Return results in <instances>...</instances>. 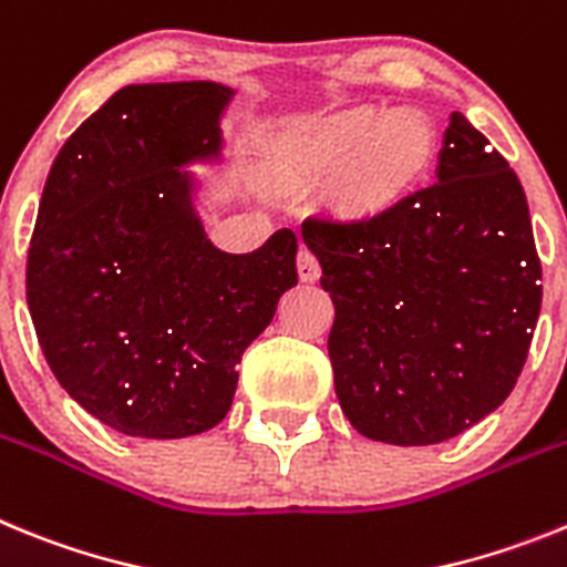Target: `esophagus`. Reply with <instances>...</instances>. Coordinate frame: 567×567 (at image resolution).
I'll return each instance as SVG.
<instances>
[{
    "mask_svg": "<svg viewBox=\"0 0 567 567\" xmlns=\"http://www.w3.org/2000/svg\"><path fill=\"white\" fill-rule=\"evenodd\" d=\"M297 274H299V282H317V279H319L317 256H313L308 248L299 250V256H297Z\"/></svg>",
    "mask_w": 567,
    "mask_h": 567,
    "instance_id": "34e87169",
    "label": "esophagus"
}]
</instances>
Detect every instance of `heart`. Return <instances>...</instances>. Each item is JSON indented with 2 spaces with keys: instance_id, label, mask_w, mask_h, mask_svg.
I'll list each match as a JSON object with an SVG mask.
<instances>
[{
  "instance_id": "b5f03b06",
  "label": "heart",
  "mask_w": 567,
  "mask_h": 567,
  "mask_svg": "<svg viewBox=\"0 0 567 567\" xmlns=\"http://www.w3.org/2000/svg\"><path fill=\"white\" fill-rule=\"evenodd\" d=\"M436 156V131L420 111L382 116L353 107L308 122L279 140V174L293 182L337 177L331 205L342 219L371 223L391 214L427 176Z\"/></svg>"
}]
</instances>
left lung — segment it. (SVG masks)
Here are the masks:
<instances>
[{
  "label": "left lung",
  "instance_id": "obj_1",
  "mask_svg": "<svg viewBox=\"0 0 567 567\" xmlns=\"http://www.w3.org/2000/svg\"><path fill=\"white\" fill-rule=\"evenodd\" d=\"M333 299L328 357L362 436L436 445L508 400L528 359L543 265L505 156L451 113L436 182L371 223H302Z\"/></svg>",
  "mask_w": 567,
  "mask_h": 567
}]
</instances>
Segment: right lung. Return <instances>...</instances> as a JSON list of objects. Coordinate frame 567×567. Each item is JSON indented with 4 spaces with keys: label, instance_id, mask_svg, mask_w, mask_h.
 <instances>
[{
    "label": "right lung",
    "instance_id": "1",
    "mask_svg": "<svg viewBox=\"0 0 567 567\" xmlns=\"http://www.w3.org/2000/svg\"><path fill=\"white\" fill-rule=\"evenodd\" d=\"M234 91H116L68 136L28 248V308L59 385L113 431L182 440L225 420L239 359L297 285V236L214 248L182 165L216 159Z\"/></svg>",
    "mask_w": 567,
    "mask_h": 567
}]
</instances>
